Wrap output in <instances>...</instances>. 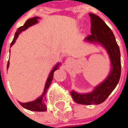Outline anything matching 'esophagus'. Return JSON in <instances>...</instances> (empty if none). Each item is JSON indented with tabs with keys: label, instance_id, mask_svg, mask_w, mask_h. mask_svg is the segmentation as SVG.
Instances as JSON below:
<instances>
[{
	"label": "esophagus",
	"instance_id": "34e87169",
	"mask_svg": "<svg viewBox=\"0 0 128 128\" xmlns=\"http://www.w3.org/2000/svg\"><path fill=\"white\" fill-rule=\"evenodd\" d=\"M71 62H72V59L71 58H66V63L67 64V63H70Z\"/></svg>",
	"mask_w": 128,
	"mask_h": 128
}]
</instances>
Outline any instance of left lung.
Listing matches in <instances>:
<instances>
[{"instance_id":"left-lung-1","label":"left lung","mask_w":128,"mask_h":128,"mask_svg":"<svg viewBox=\"0 0 128 128\" xmlns=\"http://www.w3.org/2000/svg\"><path fill=\"white\" fill-rule=\"evenodd\" d=\"M91 20V34L85 40L94 44H99L106 49L111 61V71L107 78L94 90L88 94H78L74 90L70 92L73 100L84 105L100 104L104 102L119 82L121 74V61L120 48L112 31L98 16L89 14Z\"/></svg>"}]
</instances>
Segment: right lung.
Instances as JSON below:
<instances>
[{"label": "right lung", "mask_w": 128, "mask_h": 128, "mask_svg": "<svg viewBox=\"0 0 128 128\" xmlns=\"http://www.w3.org/2000/svg\"><path fill=\"white\" fill-rule=\"evenodd\" d=\"M40 18L36 16V17H33V18H31V19H27L26 21V22L24 23V24L23 26H20L19 28H18V30H16L15 35H14V40L11 43V47L14 44V42H16V40L17 39V38L19 37V34L22 32V31H24L25 30H26L28 27L32 26L35 24H37L38 22V19H39ZM61 65V64L58 63L56 64L54 67L52 69V70L50 71V74L48 75V78L46 80V86L44 88V90H43V93L41 95V96H40L39 98H38L37 99H35L33 102H26V103H22V102H19V104L25 109H28V110H30V111H34V112H45L47 110V107H46V97H45V95L46 94L48 89L49 86L52 82V80H53V77H54V72L57 70L59 67V66ZM8 66H9V61L8 62L7 64V70L8 68Z\"/></svg>", "instance_id": "add662e5"}]
</instances>
